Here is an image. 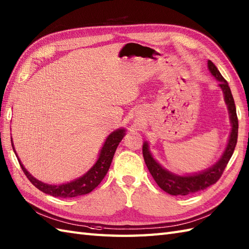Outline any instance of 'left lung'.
<instances>
[{"mask_svg":"<svg viewBox=\"0 0 249 249\" xmlns=\"http://www.w3.org/2000/svg\"><path fill=\"white\" fill-rule=\"evenodd\" d=\"M208 69H209L210 73L216 78V80L219 82L218 87L222 89L224 93L225 103H226L228 108L231 123V132L228 139L227 146L225 148V152L223 153L222 157L219 158L217 162L214 165L209 167V169L199 173H195V174L184 176L176 175L174 173L167 171L164 167L161 166L157 161L155 160L151 152H149L148 143H143V157L149 173H151L158 186L162 189L164 192L171 195L184 196L194 194L196 192H198V191L205 190L208 187L212 186V184H214L218 179L221 178L225 167L227 166L231 156L233 154L236 145V141H238V117H236V109L234 105L233 96L231 94V90L229 88L227 80L222 76V74L219 73L217 68L211 60H208Z\"/></svg>","mask_w":249,"mask_h":249,"instance_id":"1","label":"left lung"}]
</instances>
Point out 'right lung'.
Returning <instances> with one entry per match:
<instances>
[{
	"label": "right lung",
	"mask_w": 249,
	"mask_h": 249,
	"mask_svg": "<svg viewBox=\"0 0 249 249\" xmlns=\"http://www.w3.org/2000/svg\"><path fill=\"white\" fill-rule=\"evenodd\" d=\"M125 131L126 130L124 128H120L112 131L111 134L107 137L106 141L104 143V145L100 152V156H98L96 162L93 164V166H92L91 169L82 177L62 184H48L38 180V179L32 176V174H30V172H27L24 165L21 163V160L18 158V155H17L15 151L13 143H11V145H13V149L15 154L17 155V158H18L22 171L24 172V174L28 178V180H30L35 187L39 189L40 191H42L43 193L55 196V197L70 198L88 194L101 183L104 177L106 176L109 167H110L115 149H117L120 142L122 141V139L124 138ZM11 142H13V140H11Z\"/></svg>",
	"instance_id": "obj_1"
}]
</instances>
